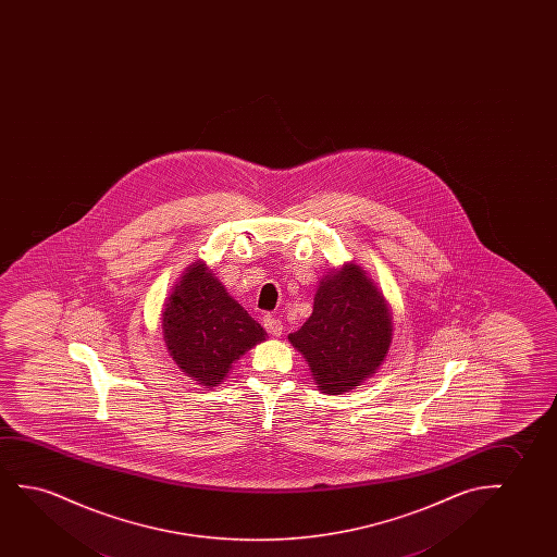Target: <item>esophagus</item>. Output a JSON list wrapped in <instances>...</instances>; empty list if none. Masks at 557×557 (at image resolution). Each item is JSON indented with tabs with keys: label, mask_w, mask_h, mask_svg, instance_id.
Instances as JSON below:
<instances>
[{
	"label": "esophagus",
	"mask_w": 557,
	"mask_h": 557,
	"mask_svg": "<svg viewBox=\"0 0 557 557\" xmlns=\"http://www.w3.org/2000/svg\"><path fill=\"white\" fill-rule=\"evenodd\" d=\"M264 329H267L268 333L272 336H280L283 333V323L280 318H274V315H264Z\"/></svg>",
	"instance_id": "esophagus-1"
}]
</instances>
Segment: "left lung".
I'll use <instances>...</instances> for the list:
<instances>
[{
    "mask_svg": "<svg viewBox=\"0 0 557 557\" xmlns=\"http://www.w3.org/2000/svg\"><path fill=\"white\" fill-rule=\"evenodd\" d=\"M392 312L363 268L348 262L329 272L313 297V312L289 343L323 394L354 389L376 373L392 343Z\"/></svg>",
    "mask_w": 557,
    "mask_h": 557,
    "instance_id": "left-lung-1",
    "label": "left lung"
}]
</instances>
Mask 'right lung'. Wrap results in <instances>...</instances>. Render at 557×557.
I'll list each match as a JSON object with an SVG mask.
<instances>
[{
	"label": "right lung",
	"mask_w": 557,
	"mask_h": 557,
	"mask_svg": "<svg viewBox=\"0 0 557 557\" xmlns=\"http://www.w3.org/2000/svg\"><path fill=\"white\" fill-rule=\"evenodd\" d=\"M169 356L201 386L224 381L232 363L267 341V331L230 297L203 260L186 268L161 313Z\"/></svg>",
	"instance_id": "right-lung-1"
}]
</instances>
